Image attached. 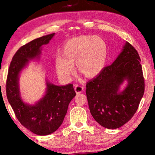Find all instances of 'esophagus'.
I'll use <instances>...</instances> for the list:
<instances>
[{
    "instance_id": "esophagus-1",
    "label": "esophagus",
    "mask_w": 155,
    "mask_h": 155,
    "mask_svg": "<svg viewBox=\"0 0 155 155\" xmlns=\"http://www.w3.org/2000/svg\"><path fill=\"white\" fill-rule=\"evenodd\" d=\"M83 86H81V85H74V90L76 91V93L77 94H79L81 92H82V91L83 90Z\"/></svg>"
}]
</instances>
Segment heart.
<instances>
[{"label":"heart","mask_w":155,"mask_h":155,"mask_svg":"<svg viewBox=\"0 0 155 155\" xmlns=\"http://www.w3.org/2000/svg\"><path fill=\"white\" fill-rule=\"evenodd\" d=\"M61 56L56 57L54 64L59 77L69 80L74 73L75 64L78 72L85 78H93L103 69L107 55V44L98 36L81 35L64 44Z\"/></svg>","instance_id":"b5f03b06"}]
</instances>
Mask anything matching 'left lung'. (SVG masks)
<instances>
[{
	"mask_svg": "<svg viewBox=\"0 0 155 155\" xmlns=\"http://www.w3.org/2000/svg\"><path fill=\"white\" fill-rule=\"evenodd\" d=\"M140 61L137 50L127 41L115 61L86 85L90 113L102 127H121L137 111L145 90ZM125 79L128 85L119 93V85Z\"/></svg>",
	"mask_w": 155,
	"mask_h": 155,
	"instance_id": "left-lung-1",
	"label": "left lung"
}]
</instances>
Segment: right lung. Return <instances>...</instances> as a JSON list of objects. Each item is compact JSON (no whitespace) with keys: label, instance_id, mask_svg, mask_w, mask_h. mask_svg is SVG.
I'll return each mask as SVG.
<instances>
[{"label":"right lung","instance_id":"add662e5","mask_svg":"<svg viewBox=\"0 0 155 155\" xmlns=\"http://www.w3.org/2000/svg\"><path fill=\"white\" fill-rule=\"evenodd\" d=\"M54 33L42 36L21 46L13 57L6 81V93L18 121L23 127L38 135H47L61 125L68 107L76 96L72 84L57 86L47 82L46 93L35 105L22 101L18 86V77L28 60L37 58L41 46L49 43Z\"/></svg>","mask_w":155,"mask_h":155}]
</instances>
